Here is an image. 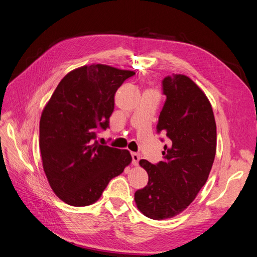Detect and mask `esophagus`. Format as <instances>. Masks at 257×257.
Masks as SVG:
<instances>
[{"label": "esophagus", "mask_w": 257, "mask_h": 257, "mask_svg": "<svg viewBox=\"0 0 257 257\" xmlns=\"http://www.w3.org/2000/svg\"><path fill=\"white\" fill-rule=\"evenodd\" d=\"M139 160H141V155L137 154V153H132V162H133L134 166L138 165Z\"/></svg>", "instance_id": "obj_1"}]
</instances>
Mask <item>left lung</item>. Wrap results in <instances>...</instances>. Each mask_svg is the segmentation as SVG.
<instances>
[{
	"label": "left lung",
	"mask_w": 257,
	"mask_h": 257,
	"mask_svg": "<svg viewBox=\"0 0 257 257\" xmlns=\"http://www.w3.org/2000/svg\"><path fill=\"white\" fill-rule=\"evenodd\" d=\"M165 104L158 132L169 138L157 165L139 161L149 177L135 193V203L152 220L170 219L196 198L207 182L216 151V124L211 104L188 76L174 74L163 80Z\"/></svg>",
	"instance_id": "obj_1"
}]
</instances>
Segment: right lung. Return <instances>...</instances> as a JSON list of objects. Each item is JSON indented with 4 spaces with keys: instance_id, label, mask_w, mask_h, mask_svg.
Instances as JSON below:
<instances>
[{
    "instance_id": "obj_1",
    "label": "right lung",
    "mask_w": 257,
    "mask_h": 257,
    "mask_svg": "<svg viewBox=\"0 0 257 257\" xmlns=\"http://www.w3.org/2000/svg\"><path fill=\"white\" fill-rule=\"evenodd\" d=\"M133 75L105 64L75 68L44 107L40 121L43 168L54 194L67 205L94 204L111 179L131 164L130 151L94 139L98 130L109 126L115 92Z\"/></svg>"
}]
</instances>
